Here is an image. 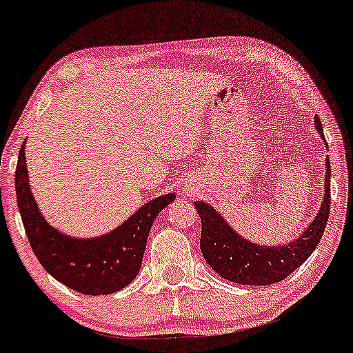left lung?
Returning a JSON list of instances; mask_svg holds the SVG:
<instances>
[{
    "label": "left lung",
    "instance_id": "obj_1",
    "mask_svg": "<svg viewBox=\"0 0 353 353\" xmlns=\"http://www.w3.org/2000/svg\"><path fill=\"white\" fill-rule=\"evenodd\" d=\"M315 128L323 137L319 117ZM329 161V159H327ZM330 164H327L325 197L319 214L301 237L285 245H257L234 232L219 212L205 202H194L202 222L201 250L221 277L242 285H270L301 267L319 245L330 214Z\"/></svg>",
    "mask_w": 353,
    "mask_h": 353
}]
</instances>
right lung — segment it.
<instances>
[{"label":"right lung","mask_w":353,"mask_h":353,"mask_svg":"<svg viewBox=\"0 0 353 353\" xmlns=\"http://www.w3.org/2000/svg\"><path fill=\"white\" fill-rule=\"evenodd\" d=\"M24 144L19 149L14 185L28 241L39 264L56 281L86 295H106L124 289L141 269L149 230L157 214L176 194L149 201L119 228L94 239H74L51 228L36 205L28 181Z\"/></svg>","instance_id":"add662e5"}]
</instances>
